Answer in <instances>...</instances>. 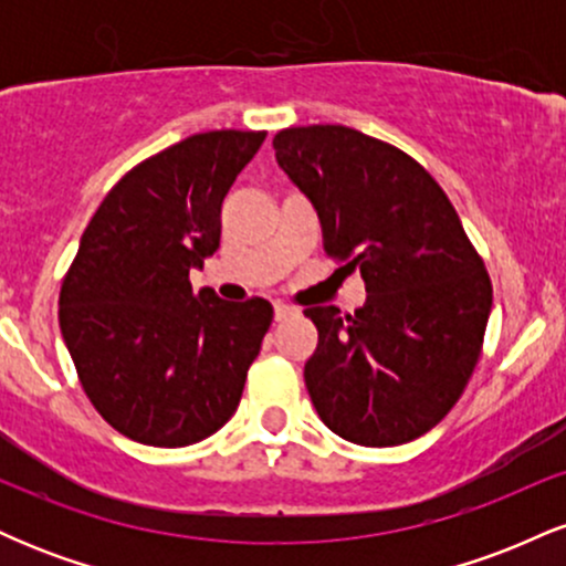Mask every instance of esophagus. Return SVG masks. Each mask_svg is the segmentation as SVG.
<instances>
[{"label":"esophagus","mask_w":566,"mask_h":566,"mask_svg":"<svg viewBox=\"0 0 566 566\" xmlns=\"http://www.w3.org/2000/svg\"><path fill=\"white\" fill-rule=\"evenodd\" d=\"M290 316H295V308H292V305H284V303H276L274 305V319L276 322L290 319Z\"/></svg>","instance_id":"1"}]
</instances>
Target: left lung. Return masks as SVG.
I'll return each mask as SVG.
<instances>
[{
	"mask_svg": "<svg viewBox=\"0 0 566 566\" xmlns=\"http://www.w3.org/2000/svg\"><path fill=\"white\" fill-rule=\"evenodd\" d=\"M276 161L314 205L324 250L359 269L367 301L305 316L319 343L305 361L329 431L361 447L423 437L463 394L482 350L492 287L437 180L388 143L343 125L290 127Z\"/></svg>",
	"mask_w": 566,
	"mask_h": 566,
	"instance_id": "8db88e82",
	"label": "left lung"
}]
</instances>
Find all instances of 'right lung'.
<instances>
[{
	"instance_id": "1",
	"label": "right lung",
	"mask_w": 566,
	"mask_h": 566,
	"mask_svg": "<svg viewBox=\"0 0 566 566\" xmlns=\"http://www.w3.org/2000/svg\"><path fill=\"white\" fill-rule=\"evenodd\" d=\"M265 133L175 143L116 184L61 287V333L108 426L151 447L212 437L237 412L274 308L220 301L188 274L220 244V205Z\"/></svg>"
}]
</instances>
